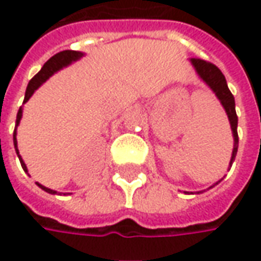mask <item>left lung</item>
<instances>
[{"label":"left lung","mask_w":261,"mask_h":261,"mask_svg":"<svg viewBox=\"0 0 261 261\" xmlns=\"http://www.w3.org/2000/svg\"><path fill=\"white\" fill-rule=\"evenodd\" d=\"M191 64L194 66V69L197 71V74L200 76V79L205 83V85L214 92L217 96V99L220 100V103L223 105L225 113L228 116L230 125H231L232 138H234V146H232L231 159H230V167L231 168L232 162L236 159L237 155V149H239V135H237V123H239V118L236 113V102H234V96L230 92L227 82H225L224 74L221 73V70L218 69L217 66H214L213 63H208L205 60L201 59H191ZM223 179V178H221ZM220 179V181H221ZM218 181V182H220ZM218 182H216V185Z\"/></svg>","instance_id":"left-lung-1"}]
</instances>
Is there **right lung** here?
I'll use <instances>...</instances> for the list:
<instances>
[{
  "instance_id": "1",
  "label": "right lung",
  "mask_w": 261,
  "mask_h": 261,
  "mask_svg": "<svg viewBox=\"0 0 261 261\" xmlns=\"http://www.w3.org/2000/svg\"><path fill=\"white\" fill-rule=\"evenodd\" d=\"M83 56H85V54L82 53V51H74V50H64V51H60V53L54 54L51 59H48V60L45 61L44 66L41 67V70L37 73L36 76L30 80L29 86H27V90H25V96H24V103L29 102V99L33 96V94H34V92H36L37 89L43 85L45 80H48V79L51 77L54 73H57V71L63 69V67H67L69 64L74 63V61L80 60ZM21 118H22V108H20L18 113H17V120H15V129H14V135H12V141H14V148H15V152H17L18 159H20L21 167H22V169H24L25 172H29L27 165L24 164V161H22V158H21L20 152H18V146H17V126L20 125ZM37 185H38L41 190H44L45 192H48V194H57V191L50 190V188H47V187L41 185V184L37 182Z\"/></svg>"
}]
</instances>
